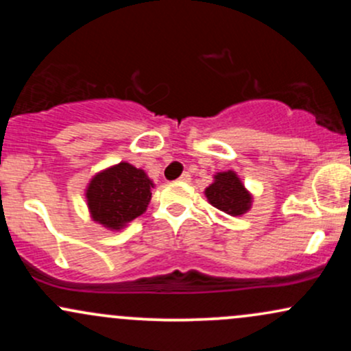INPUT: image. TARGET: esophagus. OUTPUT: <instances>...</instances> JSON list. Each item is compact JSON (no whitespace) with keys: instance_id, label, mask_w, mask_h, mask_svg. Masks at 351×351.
Instances as JSON below:
<instances>
[{"instance_id":"obj_1","label":"esophagus","mask_w":351,"mask_h":351,"mask_svg":"<svg viewBox=\"0 0 351 351\" xmlns=\"http://www.w3.org/2000/svg\"><path fill=\"white\" fill-rule=\"evenodd\" d=\"M178 181L180 183H189V181H191V175H189V173H183L178 178Z\"/></svg>"}]
</instances>
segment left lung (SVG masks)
Masks as SVG:
<instances>
[{"mask_svg":"<svg viewBox=\"0 0 351 351\" xmlns=\"http://www.w3.org/2000/svg\"><path fill=\"white\" fill-rule=\"evenodd\" d=\"M204 193L209 203L226 215L241 216L251 208V195L234 171L217 173L215 183L208 186Z\"/></svg>","mask_w":351,"mask_h":351,"instance_id":"1","label":"left lung"}]
</instances>
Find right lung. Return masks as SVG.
I'll use <instances>...</instances> for the list:
<instances>
[{"label": "right lung", "instance_id": "1", "mask_svg": "<svg viewBox=\"0 0 351 351\" xmlns=\"http://www.w3.org/2000/svg\"><path fill=\"white\" fill-rule=\"evenodd\" d=\"M153 188L147 173L130 163H119L92 178L87 188V204L94 221L108 229H120L143 215Z\"/></svg>", "mask_w": 351, "mask_h": 351}]
</instances>
